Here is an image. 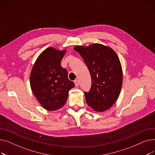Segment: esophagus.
Here are the masks:
<instances>
[{
	"mask_svg": "<svg viewBox=\"0 0 155 155\" xmlns=\"http://www.w3.org/2000/svg\"><path fill=\"white\" fill-rule=\"evenodd\" d=\"M74 82H75V85L76 87H78L79 85V81L78 80H75Z\"/></svg>",
	"mask_w": 155,
	"mask_h": 155,
	"instance_id": "34e87169",
	"label": "esophagus"
}]
</instances>
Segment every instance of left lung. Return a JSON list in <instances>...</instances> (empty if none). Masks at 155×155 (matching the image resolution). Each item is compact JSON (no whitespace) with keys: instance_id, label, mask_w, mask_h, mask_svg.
<instances>
[{"instance_id":"left-lung-1","label":"left lung","mask_w":155,"mask_h":155,"mask_svg":"<svg viewBox=\"0 0 155 155\" xmlns=\"http://www.w3.org/2000/svg\"><path fill=\"white\" fill-rule=\"evenodd\" d=\"M90 71L92 85L84 92L87 104L97 112L107 110L118 99L123 85L120 60L112 48L94 43L75 46Z\"/></svg>"}]
</instances>
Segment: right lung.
<instances>
[{"label": "right lung", "instance_id": "1", "mask_svg": "<svg viewBox=\"0 0 155 155\" xmlns=\"http://www.w3.org/2000/svg\"><path fill=\"white\" fill-rule=\"evenodd\" d=\"M66 50L50 47L39 56L30 75L31 90L41 106L50 111L62 107L68 92L75 86L68 78L67 70L61 66Z\"/></svg>", "mask_w": 155, "mask_h": 155}]
</instances>
